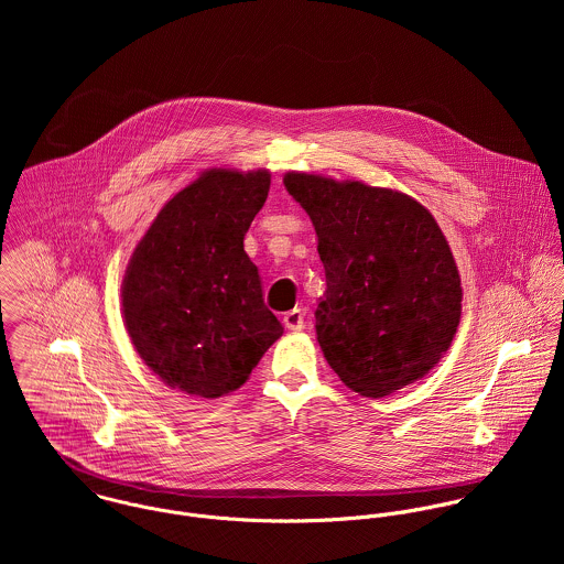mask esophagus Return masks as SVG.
Segmentation results:
<instances>
[{
  "label": "esophagus",
  "instance_id": "1",
  "mask_svg": "<svg viewBox=\"0 0 564 564\" xmlns=\"http://www.w3.org/2000/svg\"><path fill=\"white\" fill-rule=\"evenodd\" d=\"M284 325L291 329V332H302L304 325H306V311L304 308H293L284 315Z\"/></svg>",
  "mask_w": 564,
  "mask_h": 564
}]
</instances>
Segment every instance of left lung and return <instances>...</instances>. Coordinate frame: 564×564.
Wrapping results in <instances>:
<instances>
[{
    "label": "left lung",
    "instance_id": "obj_1",
    "mask_svg": "<svg viewBox=\"0 0 564 564\" xmlns=\"http://www.w3.org/2000/svg\"><path fill=\"white\" fill-rule=\"evenodd\" d=\"M325 269L317 340L354 393L387 398L449 349L463 313L456 260L432 213L410 195L289 171Z\"/></svg>",
    "mask_w": 564,
    "mask_h": 564
}]
</instances>
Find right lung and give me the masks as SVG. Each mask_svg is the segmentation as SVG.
I'll return each instance as SVG.
<instances>
[{"mask_svg": "<svg viewBox=\"0 0 564 564\" xmlns=\"http://www.w3.org/2000/svg\"><path fill=\"white\" fill-rule=\"evenodd\" d=\"M269 184L267 169L204 171L162 206L130 258L123 323L171 389L206 400L237 391L284 332L242 247Z\"/></svg>", "mask_w": 564, "mask_h": 564, "instance_id": "obj_1", "label": "right lung"}]
</instances>
